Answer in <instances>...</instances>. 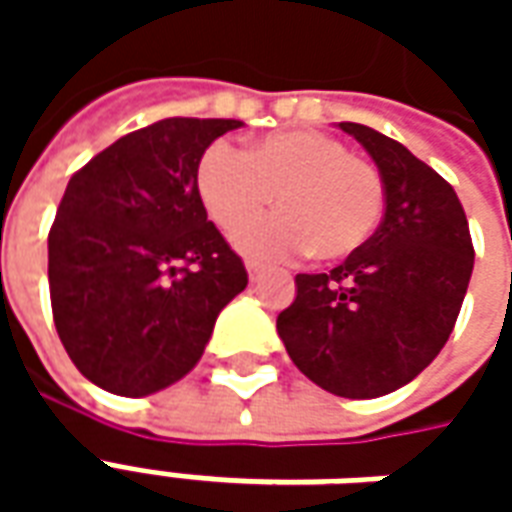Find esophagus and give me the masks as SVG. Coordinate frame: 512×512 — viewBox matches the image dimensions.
Returning <instances> with one entry per match:
<instances>
[{"label":"esophagus","mask_w":512,"mask_h":512,"mask_svg":"<svg viewBox=\"0 0 512 512\" xmlns=\"http://www.w3.org/2000/svg\"><path fill=\"white\" fill-rule=\"evenodd\" d=\"M246 274H249V279L255 282L260 274H263V263H255V260H246Z\"/></svg>","instance_id":"34e87169"}]
</instances>
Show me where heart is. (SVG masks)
<instances>
[{
	"label": "heart",
	"mask_w": 512,
	"mask_h": 512,
	"mask_svg": "<svg viewBox=\"0 0 512 512\" xmlns=\"http://www.w3.org/2000/svg\"><path fill=\"white\" fill-rule=\"evenodd\" d=\"M197 194L224 233L255 219L277 194V213L235 235L252 257L312 249L318 260H343L367 244L384 213L381 172L318 131L268 134L246 153L216 142L197 164Z\"/></svg>",
	"instance_id": "1"
}]
</instances>
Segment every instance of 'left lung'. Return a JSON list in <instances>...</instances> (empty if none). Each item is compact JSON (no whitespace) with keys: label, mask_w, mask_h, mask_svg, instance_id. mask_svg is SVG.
Masks as SVG:
<instances>
[{"label":"left lung","mask_w":512,"mask_h":512,"mask_svg":"<svg viewBox=\"0 0 512 512\" xmlns=\"http://www.w3.org/2000/svg\"><path fill=\"white\" fill-rule=\"evenodd\" d=\"M376 161L384 219L329 274H299L277 332L293 365L332 395L395 392L450 340L474 268L458 194L408 147L359 123H340Z\"/></svg>","instance_id":"1"}]
</instances>
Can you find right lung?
Returning <instances> with one entry per match:
<instances>
[{"mask_svg":"<svg viewBox=\"0 0 512 512\" xmlns=\"http://www.w3.org/2000/svg\"><path fill=\"white\" fill-rule=\"evenodd\" d=\"M241 126L167 117L68 180L49 233L51 312L73 365L112 395L180 381L249 282L197 194L202 153Z\"/></svg>","mask_w":512,"mask_h":512,"instance_id":"right-lung-1","label":"right lung"}]
</instances>
